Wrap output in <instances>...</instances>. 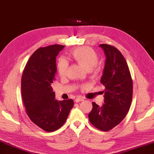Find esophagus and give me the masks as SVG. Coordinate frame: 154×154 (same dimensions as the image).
Wrapping results in <instances>:
<instances>
[{"mask_svg":"<svg viewBox=\"0 0 154 154\" xmlns=\"http://www.w3.org/2000/svg\"><path fill=\"white\" fill-rule=\"evenodd\" d=\"M84 100V99H83L82 97H76L75 98V102H82V101H83Z\"/></svg>","mask_w":154,"mask_h":154,"instance_id":"esophagus-1","label":"esophagus"}]
</instances>
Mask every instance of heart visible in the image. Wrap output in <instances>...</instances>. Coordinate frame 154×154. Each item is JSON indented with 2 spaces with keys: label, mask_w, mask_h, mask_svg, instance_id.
<instances>
[{
  "label": "heart",
  "mask_w": 154,
  "mask_h": 154,
  "mask_svg": "<svg viewBox=\"0 0 154 154\" xmlns=\"http://www.w3.org/2000/svg\"><path fill=\"white\" fill-rule=\"evenodd\" d=\"M70 57L73 60L92 74L95 75L99 73L100 67L97 65L99 56L91 48H76L70 52ZM67 68L68 64L65 60L60 59L58 62L57 71L60 77H64L66 75Z\"/></svg>",
  "instance_id": "b5f03b06"
}]
</instances>
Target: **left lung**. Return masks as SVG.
<instances>
[{
    "label": "left lung",
    "instance_id": "obj_1",
    "mask_svg": "<svg viewBox=\"0 0 154 154\" xmlns=\"http://www.w3.org/2000/svg\"><path fill=\"white\" fill-rule=\"evenodd\" d=\"M106 60L100 82L105 87L102 106L93 102L89 114L91 124L98 130L109 131L124 119L132 100L133 82L124 57L115 47L100 44Z\"/></svg>",
    "mask_w": 154,
    "mask_h": 154
}]
</instances>
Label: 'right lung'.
I'll use <instances>...</instances> for the list:
<instances>
[{
    "label": "right lung",
    "instance_id": "obj_1",
    "mask_svg": "<svg viewBox=\"0 0 154 154\" xmlns=\"http://www.w3.org/2000/svg\"><path fill=\"white\" fill-rule=\"evenodd\" d=\"M64 47L54 44L35 50L22 76V97L28 117L46 132L61 127L74 106L71 99L55 100L51 87L57 72L56 57Z\"/></svg>",
    "mask_w": 154,
    "mask_h": 154
}]
</instances>
